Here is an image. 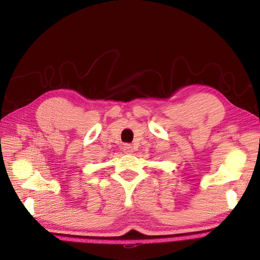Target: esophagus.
Listing matches in <instances>:
<instances>
[{
  "mask_svg": "<svg viewBox=\"0 0 260 260\" xmlns=\"http://www.w3.org/2000/svg\"><path fill=\"white\" fill-rule=\"evenodd\" d=\"M122 150H124L125 153H132V152H133V147H132L131 144H124V147H122Z\"/></svg>",
  "mask_w": 260,
  "mask_h": 260,
  "instance_id": "esophagus-1",
  "label": "esophagus"
}]
</instances>
